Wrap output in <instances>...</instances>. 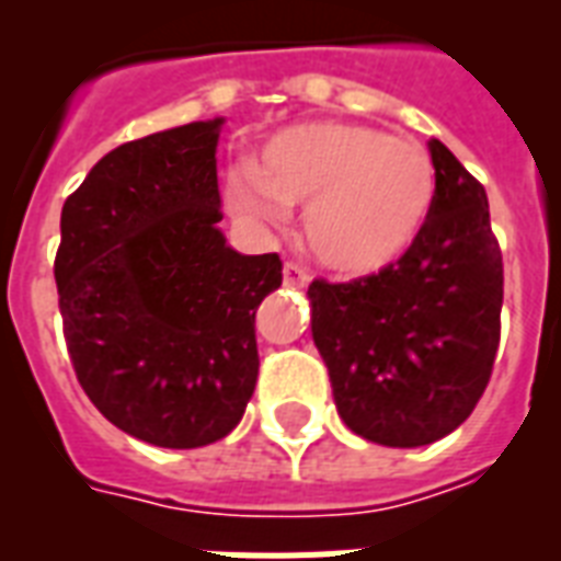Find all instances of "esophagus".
<instances>
[{
    "label": "esophagus",
    "mask_w": 561,
    "mask_h": 561,
    "mask_svg": "<svg viewBox=\"0 0 561 561\" xmlns=\"http://www.w3.org/2000/svg\"><path fill=\"white\" fill-rule=\"evenodd\" d=\"M311 282V273H308L306 264L288 262L285 264V285H294V288H306Z\"/></svg>",
    "instance_id": "obj_1"
}]
</instances>
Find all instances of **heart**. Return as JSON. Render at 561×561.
<instances>
[{"mask_svg": "<svg viewBox=\"0 0 561 561\" xmlns=\"http://www.w3.org/2000/svg\"><path fill=\"white\" fill-rule=\"evenodd\" d=\"M436 171L419 142L367 125L288 127L264 145L253 174L229 178V201L255 218L306 203L302 238L337 276H375L416 244L434 209Z\"/></svg>", "mask_w": 561, "mask_h": 561, "instance_id": "b5f03b06", "label": "heart"}]
</instances>
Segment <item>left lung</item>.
Segmentation results:
<instances>
[{
  "label": "left lung",
  "mask_w": 561,
  "mask_h": 561,
  "mask_svg": "<svg viewBox=\"0 0 561 561\" xmlns=\"http://www.w3.org/2000/svg\"><path fill=\"white\" fill-rule=\"evenodd\" d=\"M434 209L399 262L352 282L314 279L311 334L350 431L390 448L431 445L486 390L504 302V262L486 188L439 139Z\"/></svg>",
  "instance_id": "obj_1"
}]
</instances>
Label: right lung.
<instances>
[{
    "label": "right lung",
    "instance_id": "right-lung-1",
    "mask_svg": "<svg viewBox=\"0 0 561 561\" xmlns=\"http://www.w3.org/2000/svg\"><path fill=\"white\" fill-rule=\"evenodd\" d=\"M220 125L118 145L60 211L75 375L113 425L160 448H201L241 422L259 378L255 308L282 285L279 255L236 253L218 229Z\"/></svg>",
    "mask_w": 561,
    "mask_h": 561
}]
</instances>
